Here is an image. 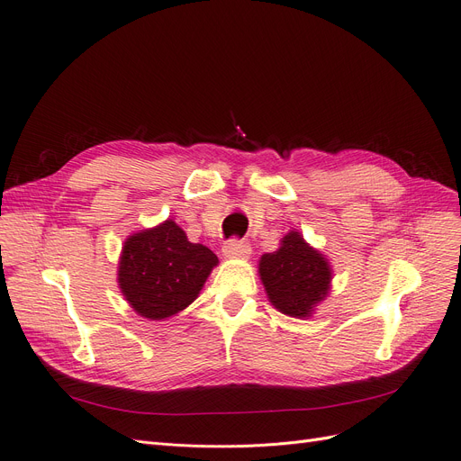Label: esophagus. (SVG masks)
Returning <instances> with one entry per match:
<instances>
[{
	"mask_svg": "<svg viewBox=\"0 0 461 461\" xmlns=\"http://www.w3.org/2000/svg\"><path fill=\"white\" fill-rule=\"evenodd\" d=\"M223 255L229 257V259H246V257H249L251 253V248L248 242H242V240H229L225 246H223Z\"/></svg>",
	"mask_w": 461,
	"mask_h": 461,
	"instance_id": "1",
	"label": "esophagus"
}]
</instances>
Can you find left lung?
<instances>
[{
    "instance_id": "1",
    "label": "left lung",
    "mask_w": 461,
    "mask_h": 461,
    "mask_svg": "<svg viewBox=\"0 0 461 461\" xmlns=\"http://www.w3.org/2000/svg\"><path fill=\"white\" fill-rule=\"evenodd\" d=\"M259 276L272 306L291 318H310L327 297L333 270L325 257L304 242L301 232H287L280 248L265 253Z\"/></svg>"
}]
</instances>
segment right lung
<instances>
[{
	"mask_svg": "<svg viewBox=\"0 0 461 461\" xmlns=\"http://www.w3.org/2000/svg\"><path fill=\"white\" fill-rule=\"evenodd\" d=\"M217 255L187 240L176 221L126 238L119 261V287L145 320H167L185 310L217 267Z\"/></svg>",
	"mask_w": 461,
	"mask_h": 461,
	"instance_id": "right-lung-1",
	"label": "right lung"
}]
</instances>
